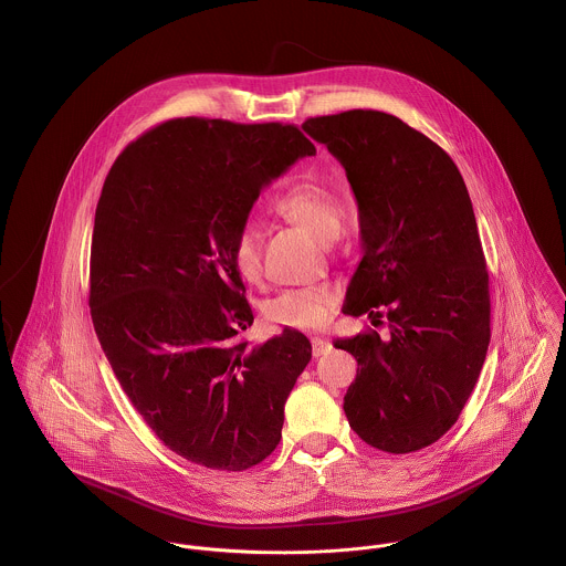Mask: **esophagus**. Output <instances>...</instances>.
I'll use <instances>...</instances> for the list:
<instances>
[{
	"label": "esophagus",
	"mask_w": 566,
	"mask_h": 566,
	"mask_svg": "<svg viewBox=\"0 0 566 566\" xmlns=\"http://www.w3.org/2000/svg\"><path fill=\"white\" fill-rule=\"evenodd\" d=\"M329 349H332V343H329V340H325V338H313L314 358H321V356H325Z\"/></svg>",
	"instance_id": "1"
}]
</instances>
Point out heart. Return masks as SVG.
<instances>
[{
  "label": "heart",
  "instance_id": "heart-1",
  "mask_svg": "<svg viewBox=\"0 0 566 566\" xmlns=\"http://www.w3.org/2000/svg\"><path fill=\"white\" fill-rule=\"evenodd\" d=\"M273 208L277 214L302 226L323 243L338 239L347 214L345 201L336 192L313 182H302L282 192ZM232 255L239 273L245 280L255 282L260 277V232L253 226H243L239 230ZM336 304L338 289L332 284H318L284 291L266 304L264 314L275 327L318 329L329 321Z\"/></svg>",
  "mask_w": 566,
  "mask_h": 566
}]
</instances>
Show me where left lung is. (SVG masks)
<instances>
[{
	"label": "left lung",
	"mask_w": 566,
	"mask_h": 566,
	"mask_svg": "<svg viewBox=\"0 0 566 566\" xmlns=\"http://www.w3.org/2000/svg\"><path fill=\"white\" fill-rule=\"evenodd\" d=\"M302 127L343 165L358 201L365 255L343 313L388 327L384 338L369 329L334 340L358 360L343 410L376 449H423L458 421L491 343L469 190L447 151L392 115L347 111Z\"/></svg>",
	"instance_id": "obj_1"
}]
</instances>
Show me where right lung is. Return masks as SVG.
Returning a JSON list of instances; mask_svg holds the SVG:
<instances>
[{
    "label": "right lung",
    "mask_w": 566,
    "mask_h": 566,
    "mask_svg": "<svg viewBox=\"0 0 566 566\" xmlns=\"http://www.w3.org/2000/svg\"><path fill=\"white\" fill-rule=\"evenodd\" d=\"M314 145L297 126L171 119L129 143L95 210L88 306L127 399L171 451L245 471L282 439L313 358L291 327L262 345L234 241L253 201Z\"/></svg>",
    "instance_id": "obj_1"
}]
</instances>
